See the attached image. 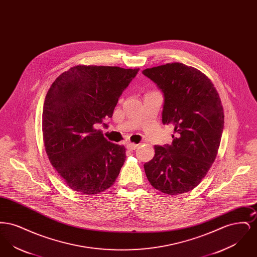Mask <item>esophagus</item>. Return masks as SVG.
<instances>
[{"mask_svg": "<svg viewBox=\"0 0 257 257\" xmlns=\"http://www.w3.org/2000/svg\"><path fill=\"white\" fill-rule=\"evenodd\" d=\"M126 147H127L129 150H135V149L138 147V145H135V144H132V143H128V144L126 145Z\"/></svg>", "mask_w": 257, "mask_h": 257, "instance_id": "esophagus-1", "label": "esophagus"}]
</instances>
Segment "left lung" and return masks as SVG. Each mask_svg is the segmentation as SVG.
<instances>
[{
  "instance_id": "obj_1",
  "label": "left lung",
  "mask_w": 257,
  "mask_h": 257,
  "mask_svg": "<svg viewBox=\"0 0 257 257\" xmlns=\"http://www.w3.org/2000/svg\"><path fill=\"white\" fill-rule=\"evenodd\" d=\"M143 74L164 95L163 124L174 127L171 146H155L144 165L147 179L160 192L180 195L196 188L216 159L224 115L215 86L199 70L173 62Z\"/></svg>"
}]
</instances>
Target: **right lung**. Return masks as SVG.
<instances>
[{
	"label": "right lung",
	"instance_id": "add662e5",
	"mask_svg": "<svg viewBox=\"0 0 257 257\" xmlns=\"http://www.w3.org/2000/svg\"><path fill=\"white\" fill-rule=\"evenodd\" d=\"M139 68L77 65L49 88L42 133L50 163L70 189L96 195L109 189L125 162V147L108 142L97 124L111 117Z\"/></svg>",
	"mask_w": 257,
	"mask_h": 257
}]
</instances>
